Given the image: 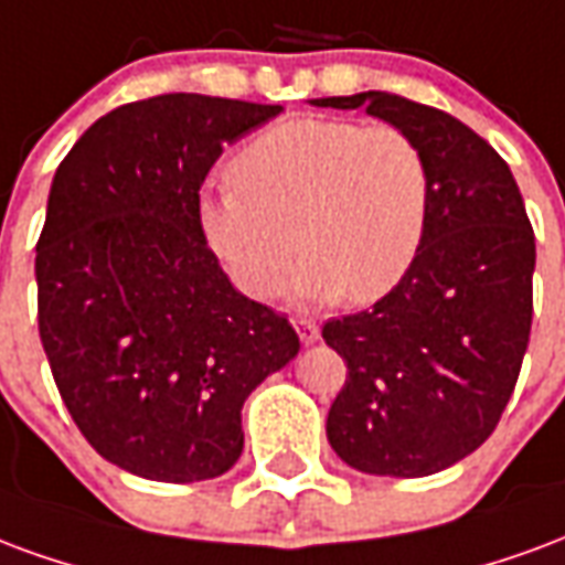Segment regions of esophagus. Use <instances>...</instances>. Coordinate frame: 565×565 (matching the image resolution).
Here are the masks:
<instances>
[{
  "label": "esophagus",
  "mask_w": 565,
  "mask_h": 565,
  "mask_svg": "<svg viewBox=\"0 0 565 565\" xmlns=\"http://www.w3.org/2000/svg\"><path fill=\"white\" fill-rule=\"evenodd\" d=\"M295 328H298L303 343H316V340H319V333H322V328L312 322V319H295Z\"/></svg>",
  "instance_id": "34e87169"
}]
</instances>
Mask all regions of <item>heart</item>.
<instances>
[{
	"mask_svg": "<svg viewBox=\"0 0 565 565\" xmlns=\"http://www.w3.org/2000/svg\"><path fill=\"white\" fill-rule=\"evenodd\" d=\"M232 189L201 201V234L237 286L267 298L298 246L291 291L373 303L422 255L434 174L401 126L303 117L279 122L228 164ZM296 241H290V234Z\"/></svg>",
	"mask_w": 565,
	"mask_h": 565,
	"instance_id": "heart-1",
	"label": "heart"
}]
</instances>
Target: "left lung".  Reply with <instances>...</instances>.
I'll return each mask as SVG.
<instances>
[{
    "mask_svg": "<svg viewBox=\"0 0 565 565\" xmlns=\"http://www.w3.org/2000/svg\"><path fill=\"white\" fill-rule=\"evenodd\" d=\"M367 108L422 143L434 207L422 255L370 310L324 322L349 376L328 413V443L370 476L422 479L493 434L533 324L536 237L509 164L446 110L391 93L316 98Z\"/></svg>",
    "mask_w": 565,
    "mask_h": 565,
    "instance_id": "obj_1",
    "label": "left lung"
}]
</instances>
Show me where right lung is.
Here are the masks:
<instances>
[{
    "instance_id": "add662e5",
    "label": "right lung",
    "mask_w": 565,
    "mask_h": 565,
    "mask_svg": "<svg viewBox=\"0 0 565 565\" xmlns=\"http://www.w3.org/2000/svg\"><path fill=\"white\" fill-rule=\"evenodd\" d=\"M279 110L141 98L96 119L56 168L35 246L41 345L86 443L131 476L186 484L232 469L243 401L298 355L291 322L243 298L198 222L222 147Z\"/></svg>"
}]
</instances>
